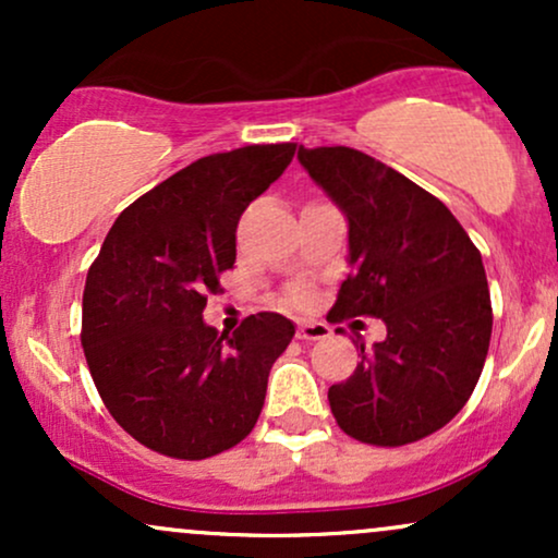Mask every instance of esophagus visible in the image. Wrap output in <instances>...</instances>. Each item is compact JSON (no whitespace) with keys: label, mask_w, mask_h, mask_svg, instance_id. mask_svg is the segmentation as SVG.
Returning a JSON list of instances; mask_svg holds the SVG:
<instances>
[{"label":"esophagus","mask_w":558,"mask_h":558,"mask_svg":"<svg viewBox=\"0 0 558 558\" xmlns=\"http://www.w3.org/2000/svg\"><path fill=\"white\" fill-rule=\"evenodd\" d=\"M330 336V328L325 323H312V319H304L299 323L296 338L299 341H323V338Z\"/></svg>","instance_id":"esophagus-1"}]
</instances>
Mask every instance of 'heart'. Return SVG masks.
Returning a JSON list of instances; mask_svg holds the SVG:
<instances>
[{
  "label": "heart",
  "instance_id": "1",
  "mask_svg": "<svg viewBox=\"0 0 558 558\" xmlns=\"http://www.w3.org/2000/svg\"><path fill=\"white\" fill-rule=\"evenodd\" d=\"M286 304H291V306L310 304V291H306V288H301V286L291 288V291H288V296H286Z\"/></svg>",
  "mask_w": 558,
  "mask_h": 558
}]
</instances>
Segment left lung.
I'll use <instances>...</instances> for the list:
<instances>
[{"label": "left lung", "mask_w": 558, "mask_h": 558, "mask_svg": "<svg viewBox=\"0 0 558 558\" xmlns=\"http://www.w3.org/2000/svg\"><path fill=\"white\" fill-rule=\"evenodd\" d=\"M299 162L349 220V265L328 319L380 317L330 386L338 427L369 446H407L462 412L488 356L493 310L483 257L440 198L349 146H299Z\"/></svg>", "instance_id": "left-lung-1"}]
</instances>
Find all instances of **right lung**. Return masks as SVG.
<instances>
[{"label":"right lung","instance_id":"right-lung-1","mask_svg":"<svg viewBox=\"0 0 558 558\" xmlns=\"http://www.w3.org/2000/svg\"><path fill=\"white\" fill-rule=\"evenodd\" d=\"M293 155L254 144L196 159L123 209L88 267L83 354L114 422L151 451L194 462L257 425L293 323L259 312L217 336L202 312L233 267L243 209Z\"/></svg>","mask_w":558,"mask_h":558}]
</instances>
